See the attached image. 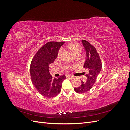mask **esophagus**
<instances>
[{
    "mask_svg": "<svg viewBox=\"0 0 130 130\" xmlns=\"http://www.w3.org/2000/svg\"><path fill=\"white\" fill-rule=\"evenodd\" d=\"M66 77H70V78H73V77H74V76H72V75H66Z\"/></svg>",
    "mask_w": 130,
    "mask_h": 130,
    "instance_id": "esophagus-1",
    "label": "esophagus"
}]
</instances>
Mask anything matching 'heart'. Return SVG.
I'll return each instance as SVG.
<instances>
[{
    "label": "heart",
    "mask_w": 130,
    "mask_h": 130,
    "mask_svg": "<svg viewBox=\"0 0 130 130\" xmlns=\"http://www.w3.org/2000/svg\"><path fill=\"white\" fill-rule=\"evenodd\" d=\"M67 48H69L70 50L72 51V52L75 54L78 52H81V47L80 45L79 44H78L77 43H70V44H68L67 45ZM62 53V49H60L58 51V54H57V57H60Z\"/></svg>",
    "instance_id": "1"
}]
</instances>
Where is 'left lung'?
I'll return each mask as SVG.
<instances>
[{
    "instance_id": "8db88e82",
    "label": "left lung",
    "mask_w": 130,
    "mask_h": 130,
    "mask_svg": "<svg viewBox=\"0 0 130 130\" xmlns=\"http://www.w3.org/2000/svg\"><path fill=\"white\" fill-rule=\"evenodd\" d=\"M82 43L86 54L84 67L88 70V72L85 75L86 81H82L80 86L74 88L75 91L80 94L87 92L92 88L102 68L100 56L96 49L87 41L82 40Z\"/></svg>"
}]
</instances>
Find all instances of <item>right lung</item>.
<instances>
[{"label": "right lung", "mask_w": 130, "mask_h": 130, "mask_svg": "<svg viewBox=\"0 0 130 130\" xmlns=\"http://www.w3.org/2000/svg\"><path fill=\"white\" fill-rule=\"evenodd\" d=\"M64 43V42L46 43L38 50L31 61V80L39 93L45 97L52 98L58 95L66 78L65 75L53 78L49 73V66L57 58L58 50Z\"/></svg>", "instance_id": "1"}]
</instances>
